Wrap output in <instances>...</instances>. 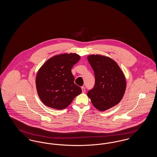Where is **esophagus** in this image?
Wrapping results in <instances>:
<instances>
[{
	"label": "esophagus",
	"mask_w": 157,
	"mask_h": 157,
	"mask_svg": "<svg viewBox=\"0 0 157 157\" xmlns=\"http://www.w3.org/2000/svg\"><path fill=\"white\" fill-rule=\"evenodd\" d=\"M81 88H82V93H85V91H86L85 88L84 86H82V87H81Z\"/></svg>",
	"instance_id": "1"
}]
</instances>
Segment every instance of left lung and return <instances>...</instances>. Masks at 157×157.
<instances>
[{
	"mask_svg": "<svg viewBox=\"0 0 157 157\" xmlns=\"http://www.w3.org/2000/svg\"><path fill=\"white\" fill-rule=\"evenodd\" d=\"M88 60L94 70L95 82L88 92L94 106L101 111L118 104L126 90V80L120 67L111 58L100 55H92Z\"/></svg>",
	"mask_w": 157,
	"mask_h": 157,
	"instance_id": "left-lung-1",
	"label": "left lung"
}]
</instances>
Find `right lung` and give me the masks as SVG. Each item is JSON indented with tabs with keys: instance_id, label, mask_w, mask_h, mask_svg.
Segmentation results:
<instances>
[{
	"instance_id": "obj_1",
	"label": "right lung",
	"mask_w": 157,
	"mask_h": 157,
	"mask_svg": "<svg viewBox=\"0 0 157 157\" xmlns=\"http://www.w3.org/2000/svg\"><path fill=\"white\" fill-rule=\"evenodd\" d=\"M81 58L76 53H64L48 60L39 69L36 78L37 94L50 108L62 109L82 92L74 83L71 69Z\"/></svg>"
}]
</instances>
